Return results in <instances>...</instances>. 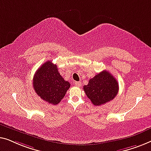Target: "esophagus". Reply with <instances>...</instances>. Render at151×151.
Wrapping results in <instances>:
<instances>
[{"label":"esophagus","mask_w":151,"mask_h":151,"mask_svg":"<svg viewBox=\"0 0 151 151\" xmlns=\"http://www.w3.org/2000/svg\"><path fill=\"white\" fill-rule=\"evenodd\" d=\"M75 83L76 86H78V87H80L81 85V83L79 82V81H75V83Z\"/></svg>","instance_id":"obj_1"}]
</instances>
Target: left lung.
Returning a JSON list of instances; mask_svg holds the SVG:
<instances>
[{
    "label": "left lung",
    "instance_id": "obj_1",
    "mask_svg": "<svg viewBox=\"0 0 151 151\" xmlns=\"http://www.w3.org/2000/svg\"><path fill=\"white\" fill-rule=\"evenodd\" d=\"M83 90L93 105L100 106L113 100L118 94V83L107 70L94 76L83 86Z\"/></svg>",
    "mask_w": 151,
    "mask_h": 151
}]
</instances>
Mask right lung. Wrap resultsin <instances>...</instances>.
I'll return each instance as SVG.
<instances>
[{
	"mask_svg": "<svg viewBox=\"0 0 151 151\" xmlns=\"http://www.w3.org/2000/svg\"><path fill=\"white\" fill-rule=\"evenodd\" d=\"M33 85L35 93L44 101L57 105L70 87L68 81L60 75L56 64L48 61L35 73Z\"/></svg>",
	"mask_w": 151,
	"mask_h": 151,
	"instance_id": "1",
	"label": "right lung"
}]
</instances>
